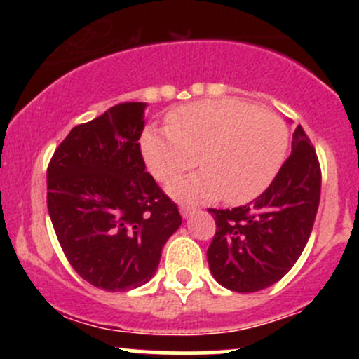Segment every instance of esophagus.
I'll use <instances>...</instances> for the list:
<instances>
[{"label": "esophagus", "mask_w": 359, "mask_h": 359, "mask_svg": "<svg viewBox=\"0 0 359 359\" xmlns=\"http://www.w3.org/2000/svg\"><path fill=\"white\" fill-rule=\"evenodd\" d=\"M194 211H196V209H194L192 205H187V204L180 205V214H182V217H189Z\"/></svg>", "instance_id": "obj_1"}]
</instances>
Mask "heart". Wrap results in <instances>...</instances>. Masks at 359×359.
Listing matches in <instances>:
<instances>
[{
  "label": "heart",
  "mask_w": 359,
  "mask_h": 359,
  "mask_svg": "<svg viewBox=\"0 0 359 359\" xmlns=\"http://www.w3.org/2000/svg\"><path fill=\"white\" fill-rule=\"evenodd\" d=\"M167 129L148 128L142 150L151 175L174 179L197 163V174L172 180L168 192L187 203L224 197L248 203L278 174L288 147L285 123L277 114L238 100H204L177 108Z\"/></svg>",
  "instance_id": "1"
}]
</instances>
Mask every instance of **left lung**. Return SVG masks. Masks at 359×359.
Segmentation results:
<instances>
[{
  "label": "left lung",
  "instance_id": "8db88e82",
  "mask_svg": "<svg viewBox=\"0 0 359 359\" xmlns=\"http://www.w3.org/2000/svg\"><path fill=\"white\" fill-rule=\"evenodd\" d=\"M319 199V160L299 125L292 154L265 192L240 208L209 209L216 234L208 262L217 283L248 294L278 282L306 248Z\"/></svg>",
  "mask_w": 359,
  "mask_h": 359
}]
</instances>
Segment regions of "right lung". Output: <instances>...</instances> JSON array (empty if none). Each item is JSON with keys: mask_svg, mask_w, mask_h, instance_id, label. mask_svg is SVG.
Listing matches in <instances>:
<instances>
[{"mask_svg": "<svg viewBox=\"0 0 359 359\" xmlns=\"http://www.w3.org/2000/svg\"><path fill=\"white\" fill-rule=\"evenodd\" d=\"M145 102L74 126L47 168V208L65 258L90 285L137 288L155 275L179 208L145 172Z\"/></svg>", "mask_w": 359, "mask_h": 359, "instance_id": "obj_1", "label": "right lung"}]
</instances>
